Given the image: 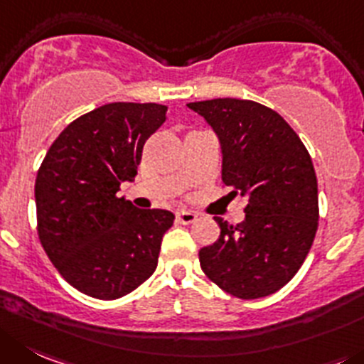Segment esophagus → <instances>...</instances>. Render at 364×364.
I'll use <instances>...</instances> for the list:
<instances>
[{
    "label": "esophagus",
    "instance_id": "34e87169",
    "mask_svg": "<svg viewBox=\"0 0 364 364\" xmlns=\"http://www.w3.org/2000/svg\"><path fill=\"white\" fill-rule=\"evenodd\" d=\"M176 217H178L179 223H183V224H192L193 220L198 219V213H196V212H190V210H179V212L176 213Z\"/></svg>",
    "mask_w": 364,
    "mask_h": 364
}]
</instances>
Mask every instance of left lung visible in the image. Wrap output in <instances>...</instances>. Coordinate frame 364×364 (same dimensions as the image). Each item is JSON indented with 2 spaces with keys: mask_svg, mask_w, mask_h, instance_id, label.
Instances as JSON below:
<instances>
[{
  "mask_svg": "<svg viewBox=\"0 0 364 364\" xmlns=\"http://www.w3.org/2000/svg\"><path fill=\"white\" fill-rule=\"evenodd\" d=\"M215 131L223 181L247 199L246 219L199 251L206 277L223 291L255 300L282 289L304 264L318 230V179L291 125L266 105L239 98L190 102Z\"/></svg>",
  "mask_w": 364,
  "mask_h": 364,
  "instance_id": "obj_1",
  "label": "left lung"
}]
</instances>
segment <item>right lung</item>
Listing matches in <instances>:
<instances>
[{"label": "right lung", "instance_id": "obj_1", "mask_svg": "<svg viewBox=\"0 0 364 364\" xmlns=\"http://www.w3.org/2000/svg\"><path fill=\"white\" fill-rule=\"evenodd\" d=\"M166 105L113 102L71 122L44 156L36 179L37 233L75 289L117 300L156 271L168 210H138L118 198L132 181Z\"/></svg>", "mask_w": 364, "mask_h": 364}]
</instances>
